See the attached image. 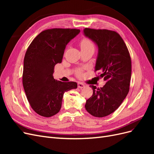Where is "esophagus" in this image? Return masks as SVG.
I'll list each match as a JSON object with an SVG mask.
<instances>
[{"mask_svg":"<svg viewBox=\"0 0 154 154\" xmlns=\"http://www.w3.org/2000/svg\"><path fill=\"white\" fill-rule=\"evenodd\" d=\"M78 87L79 88H84V87H85V85L83 84V83H82V82H78Z\"/></svg>","mask_w":154,"mask_h":154,"instance_id":"34e87169","label":"esophagus"}]
</instances>
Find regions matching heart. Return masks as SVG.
<instances>
[{"instance_id":"obj_1","label":"heart","mask_w":154,"mask_h":154,"mask_svg":"<svg viewBox=\"0 0 154 154\" xmlns=\"http://www.w3.org/2000/svg\"><path fill=\"white\" fill-rule=\"evenodd\" d=\"M80 47L81 49H85L88 48H94V44H93L92 42L88 38H83L80 42ZM82 73V69H78L76 70V74L78 75H80Z\"/></svg>"}]
</instances>
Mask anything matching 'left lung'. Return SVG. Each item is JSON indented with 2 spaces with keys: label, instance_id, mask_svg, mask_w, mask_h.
Listing matches in <instances>:
<instances>
[{
  "label": "left lung",
  "instance_id": "8db88e82",
  "mask_svg": "<svg viewBox=\"0 0 154 154\" xmlns=\"http://www.w3.org/2000/svg\"><path fill=\"white\" fill-rule=\"evenodd\" d=\"M84 35L98 47L95 71L106 81L103 87L93 89L86 101L88 113L97 118L108 116L122 103L129 92L132 62L128 48L121 36L114 31L85 28Z\"/></svg>",
  "mask_w": 154,
  "mask_h": 154
}]
</instances>
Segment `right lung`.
Returning <instances> with one entry per match:
<instances>
[{
	"label": "right lung",
	"instance_id": "right-lung-1",
	"mask_svg": "<svg viewBox=\"0 0 154 154\" xmlns=\"http://www.w3.org/2000/svg\"><path fill=\"white\" fill-rule=\"evenodd\" d=\"M80 32L68 28L44 30L26 51L23 87L31 108L40 116L49 118L57 114L61 109L64 92L77 88L76 82L55 80L53 74L55 65L62 62L66 45Z\"/></svg>",
	"mask_w": 154,
	"mask_h": 154
}]
</instances>
